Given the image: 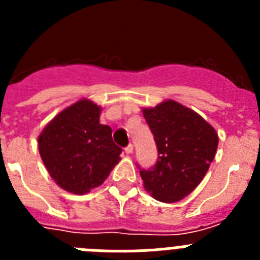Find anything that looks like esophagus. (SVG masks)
Returning a JSON list of instances; mask_svg holds the SVG:
<instances>
[{
  "instance_id": "obj_1",
  "label": "esophagus",
  "mask_w": 260,
  "mask_h": 260,
  "mask_svg": "<svg viewBox=\"0 0 260 260\" xmlns=\"http://www.w3.org/2000/svg\"><path fill=\"white\" fill-rule=\"evenodd\" d=\"M133 151H134V146H133V144H128V146L125 148V152L127 153V155H132Z\"/></svg>"
}]
</instances>
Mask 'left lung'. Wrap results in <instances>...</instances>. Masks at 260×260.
Instances as JSON below:
<instances>
[{
    "label": "left lung",
    "mask_w": 260,
    "mask_h": 260,
    "mask_svg": "<svg viewBox=\"0 0 260 260\" xmlns=\"http://www.w3.org/2000/svg\"><path fill=\"white\" fill-rule=\"evenodd\" d=\"M155 138L158 160L150 171H141L143 186L151 197L176 203L202 182L219 144V137L195 110L174 100L142 108Z\"/></svg>",
    "instance_id": "1"
}]
</instances>
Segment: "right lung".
Wrapping results in <instances>:
<instances>
[{
	"mask_svg": "<svg viewBox=\"0 0 260 260\" xmlns=\"http://www.w3.org/2000/svg\"><path fill=\"white\" fill-rule=\"evenodd\" d=\"M102 110L92 100L80 99L50 119L38 138L48 173L71 194L99 187L121 160L112 128L100 123Z\"/></svg>",
	"mask_w": 260,
	"mask_h": 260,
	"instance_id": "1",
	"label": "right lung"
}]
</instances>
